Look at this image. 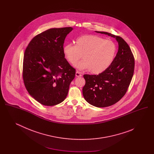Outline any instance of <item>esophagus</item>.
Listing matches in <instances>:
<instances>
[{"label": "esophagus", "instance_id": "34e87169", "mask_svg": "<svg viewBox=\"0 0 154 154\" xmlns=\"http://www.w3.org/2000/svg\"><path fill=\"white\" fill-rule=\"evenodd\" d=\"M75 76L77 77H79L82 76V74H81L80 72H79V71H77V72H75Z\"/></svg>", "mask_w": 154, "mask_h": 154}]
</instances>
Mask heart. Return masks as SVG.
<instances>
[{
	"instance_id": "obj_1",
	"label": "heart",
	"mask_w": 154,
	"mask_h": 154,
	"mask_svg": "<svg viewBox=\"0 0 154 154\" xmlns=\"http://www.w3.org/2000/svg\"><path fill=\"white\" fill-rule=\"evenodd\" d=\"M63 52L67 60L72 65L83 57L84 60L74 65L78 70L100 74L106 70L114 61L117 45L110 40L88 35L77 38L75 45L65 44Z\"/></svg>"
}]
</instances>
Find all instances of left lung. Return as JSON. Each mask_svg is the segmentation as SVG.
<instances>
[{
    "mask_svg": "<svg viewBox=\"0 0 154 154\" xmlns=\"http://www.w3.org/2000/svg\"><path fill=\"white\" fill-rule=\"evenodd\" d=\"M95 32L115 38L118 51L106 70L98 75H84L85 84L82 94L90 104L106 107L118 102L126 94L134 73V59L129 46L122 37L106 32Z\"/></svg>",
    "mask_w": 154,
    "mask_h": 154,
    "instance_id": "obj_1",
    "label": "left lung"
}]
</instances>
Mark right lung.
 I'll return each instance as SVG.
<instances>
[{
    "mask_svg": "<svg viewBox=\"0 0 154 154\" xmlns=\"http://www.w3.org/2000/svg\"><path fill=\"white\" fill-rule=\"evenodd\" d=\"M72 27L51 28L35 37L23 56V80L30 95L40 104L62 102L75 74L65 58L63 47Z\"/></svg>",
    "mask_w": 154,
    "mask_h": 154,
    "instance_id": "add662e5",
    "label": "right lung"
}]
</instances>
